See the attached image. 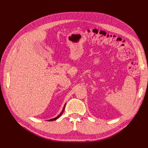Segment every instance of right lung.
Listing matches in <instances>:
<instances>
[{"label":"right lung","instance_id":"add662e5","mask_svg":"<svg viewBox=\"0 0 148 148\" xmlns=\"http://www.w3.org/2000/svg\"><path fill=\"white\" fill-rule=\"evenodd\" d=\"M65 106H64V109H63V110H62V111L61 112V113L57 116V117H56V118H53V119H50V120H48V121H53V120H57V119H59L60 117V115L63 114V112H64V109H65Z\"/></svg>","mask_w":148,"mask_h":148}]
</instances>
